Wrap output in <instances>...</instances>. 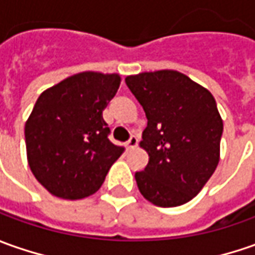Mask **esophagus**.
Returning <instances> with one entry per match:
<instances>
[{"label": "esophagus", "instance_id": "34e87169", "mask_svg": "<svg viewBox=\"0 0 255 255\" xmlns=\"http://www.w3.org/2000/svg\"><path fill=\"white\" fill-rule=\"evenodd\" d=\"M136 145H138V138L132 135V136H131V138H129V139H128L127 148H128V149H134Z\"/></svg>", "mask_w": 255, "mask_h": 255}]
</instances>
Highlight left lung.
Returning <instances> with one entry per match:
<instances>
[{
    "mask_svg": "<svg viewBox=\"0 0 255 255\" xmlns=\"http://www.w3.org/2000/svg\"><path fill=\"white\" fill-rule=\"evenodd\" d=\"M126 83L148 120L139 146L149 161L135 172L138 189L155 206H180L202 190L220 159L223 120L215 97L176 70L127 76Z\"/></svg>",
    "mask_w": 255,
    "mask_h": 255,
    "instance_id": "1",
    "label": "left lung"
}]
</instances>
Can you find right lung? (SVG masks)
Listing matches in <instances>:
<instances>
[{
  "instance_id": "add662e5",
  "label": "right lung",
  "mask_w": 255,
  "mask_h": 255,
  "mask_svg": "<svg viewBox=\"0 0 255 255\" xmlns=\"http://www.w3.org/2000/svg\"><path fill=\"white\" fill-rule=\"evenodd\" d=\"M117 73L82 72L46 89L25 124L33 176L57 198L77 200L101 188L124 148L109 139L103 111L119 90Z\"/></svg>"
}]
</instances>
